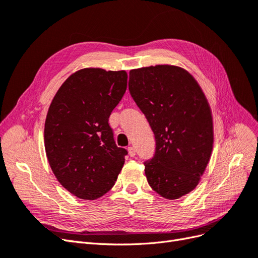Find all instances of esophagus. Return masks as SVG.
I'll return each instance as SVG.
<instances>
[{
    "label": "esophagus",
    "mask_w": 258,
    "mask_h": 258,
    "mask_svg": "<svg viewBox=\"0 0 258 258\" xmlns=\"http://www.w3.org/2000/svg\"><path fill=\"white\" fill-rule=\"evenodd\" d=\"M128 154L131 156V157H134V156H136V148L134 146H129L128 147Z\"/></svg>",
    "instance_id": "1"
}]
</instances>
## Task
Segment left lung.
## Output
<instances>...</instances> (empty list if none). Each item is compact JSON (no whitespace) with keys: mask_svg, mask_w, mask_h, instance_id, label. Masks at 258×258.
<instances>
[{"mask_svg":"<svg viewBox=\"0 0 258 258\" xmlns=\"http://www.w3.org/2000/svg\"><path fill=\"white\" fill-rule=\"evenodd\" d=\"M129 91L155 135L145 175L161 197L174 200L196 188L213 150V116L206 95L185 69L157 64L130 70Z\"/></svg>","mask_w":258,"mask_h":258,"instance_id":"1","label":"left lung"}]
</instances>
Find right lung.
Masks as SVG:
<instances>
[{
  "label": "right lung",
  "mask_w": 258,
  "mask_h": 258,
  "mask_svg": "<svg viewBox=\"0 0 258 258\" xmlns=\"http://www.w3.org/2000/svg\"><path fill=\"white\" fill-rule=\"evenodd\" d=\"M126 71L85 68L70 75L49 105L44 128L46 156L64 188L84 200L114 186L127 151L117 147L108 117L127 89Z\"/></svg>",
  "instance_id": "obj_1"
}]
</instances>
